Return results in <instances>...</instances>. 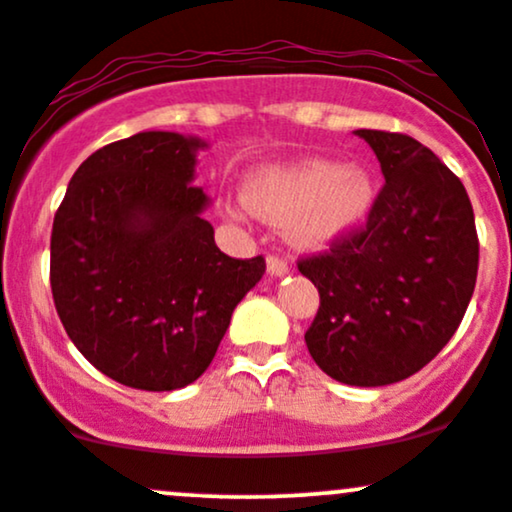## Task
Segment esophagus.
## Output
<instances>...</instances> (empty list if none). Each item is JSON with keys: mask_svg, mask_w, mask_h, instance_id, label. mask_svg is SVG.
I'll return each mask as SVG.
<instances>
[{"mask_svg": "<svg viewBox=\"0 0 512 512\" xmlns=\"http://www.w3.org/2000/svg\"><path fill=\"white\" fill-rule=\"evenodd\" d=\"M267 272L272 276H284L286 272H289V262H286V257L281 255H269L267 257Z\"/></svg>", "mask_w": 512, "mask_h": 512, "instance_id": "obj_1", "label": "esophagus"}]
</instances>
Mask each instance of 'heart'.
Returning <instances> with one entry per match:
<instances>
[{"instance_id":"b5f03b06","label":"heart","mask_w":512,"mask_h":512,"mask_svg":"<svg viewBox=\"0 0 512 512\" xmlns=\"http://www.w3.org/2000/svg\"><path fill=\"white\" fill-rule=\"evenodd\" d=\"M373 180L363 168L308 158L291 166L255 173L245 187V204L269 221L291 219V236L301 245H325L366 219Z\"/></svg>"}]
</instances>
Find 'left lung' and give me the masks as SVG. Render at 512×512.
<instances>
[{
	"label": "left lung",
	"mask_w": 512,
	"mask_h": 512,
	"mask_svg": "<svg viewBox=\"0 0 512 512\" xmlns=\"http://www.w3.org/2000/svg\"><path fill=\"white\" fill-rule=\"evenodd\" d=\"M385 185L368 219L305 255L298 272L320 293L305 332L313 361L344 385L399 383L440 354L472 301L479 238L467 190L414 137L358 129Z\"/></svg>",
	"instance_id": "1"
}]
</instances>
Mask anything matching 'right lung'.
Here are the masks:
<instances>
[{
    "label": "right lung",
    "instance_id": "right-lung-1",
    "mask_svg": "<svg viewBox=\"0 0 512 512\" xmlns=\"http://www.w3.org/2000/svg\"><path fill=\"white\" fill-rule=\"evenodd\" d=\"M202 139L139 132L72 175L50 236V286L76 349L134 390L168 392L209 368L264 257L236 260L202 219Z\"/></svg>",
    "mask_w": 512,
    "mask_h": 512
}]
</instances>
